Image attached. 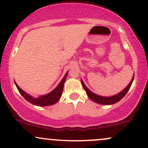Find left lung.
Wrapping results in <instances>:
<instances>
[{"instance_id": "1", "label": "left lung", "mask_w": 148, "mask_h": 148, "mask_svg": "<svg viewBox=\"0 0 148 148\" xmlns=\"http://www.w3.org/2000/svg\"><path fill=\"white\" fill-rule=\"evenodd\" d=\"M134 78V75H133L132 79V80L130 82V84H128L127 86V87L125 88L122 91H121L119 93H118V94L112 95V96H108V97L101 96V95H98L95 94V93H93V92L90 91V90L86 87V86L84 84V82H83V80L82 79H81V82H82V84L83 87L84 88L85 91H86V94L88 95V97L91 99V100H93V102H96V103L100 104V105H109L115 104L116 102L120 101V100H121V99H122L123 97L126 95V93H127L128 91L130 90V87H131V85L133 82Z\"/></svg>"}]
</instances>
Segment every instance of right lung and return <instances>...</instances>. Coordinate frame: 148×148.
Returning <instances> with one entry per match:
<instances>
[{
  "instance_id": "1",
  "label": "right lung",
  "mask_w": 148,
  "mask_h": 148,
  "mask_svg": "<svg viewBox=\"0 0 148 148\" xmlns=\"http://www.w3.org/2000/svg\"><path fill=\"white\" fill-rule=\"evenodd\" d=\"M68 75V72L65 74L63 79L60 82V84L57 85V86L55 89L53 90L51 92L48 93V94L41 95V96L38 97V98H34L32 95H29L23 90H22L19 86L17 85L16 82H14L16 86L18 88L19 93L21 94V95L24 98L27 100V102H30L31 104L34 105L40 106V107H46V106L53 105L55 104L56 102L60 100L62 94V91H63L64 84L65 82L66 79Z\"/></svg>"
}]
</instances>
